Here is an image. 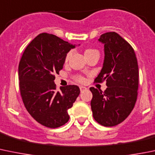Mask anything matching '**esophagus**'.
I'll return each instance as SVG.
<instances>
[{"mask_svg":"<svg viewBox=\"0 0 155 155\" xmlns=\"http://www.w3.org/2000/svg\"><path fill=\"white\" fill-rule=\"evenodd\" d=\"M79 88H80V91H84V90L87 89L86 87H85V86H82V85H81V86H79Z\"/></svg>","mask_w":155,"mask_h":155,"instance_id":"esophagus-1","label":"esophagus"}]
</instances>
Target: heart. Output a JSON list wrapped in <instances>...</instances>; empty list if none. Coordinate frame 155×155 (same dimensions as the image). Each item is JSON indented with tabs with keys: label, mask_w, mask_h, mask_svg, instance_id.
<instances>
[{
	"label": "heart",
	"mask_w": 155,
	"mask_h": 155,
	"mask_svg": "<svg viewBox=\"0 0 155 155\" xmlns=\"http://www.w3.org/2000/svg\"><path fill=\"white\" fill-rule=\"evenodd\" d=\"M94 51H97L94 50V49H86V50L85 51V55L89 54L92 53V52H94ZM70 53L67 54V56H66V58H65L66 61H68V59L70 58ZM76 80L78 81L79 82H83L84 81H85V79H84V78L82 77V76H78L76 77Z\"/></svg>",
	"instance_id": "obj_1"
}]
</instances>
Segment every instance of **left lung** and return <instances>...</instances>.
<instances>
[{
	"instance_id": "obj_1",
	"label": "left lung",
	"mask_w": 155,
	"mask_h": 155,
	"mask_svg": "<svg viewBox=\"0 0 155 155\" xmlns=\"http://www.w3.org/2000/svg\"><path fill=\"white\" fill-rule=\"evenodd\" d=\"M104 45V61L94 82L106 81L104 91L94 87L91 107L96 122L104 127L122 123L136 104L139 88V67L134 49L119 34L110 31L101 35Z\"/></svg>"
}]
</instances>
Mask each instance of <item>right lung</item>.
I'll return each mask as SVG.
<instances>
[{
	"mask_svg": "<svg viewBox=\"0 0 155 155\" xmlns=\"http://www.w3.org/2000/svg\"><path fill=\"white\" fill-rule=\"evenodd\" d=\"M73 48L54 35L41 33L28 45L19 61V89L25 107L38 123L48 128L68 122V110L80 93L75 85L58 91L54 82Z\"/></svg>",
	"mask_w": 155,
	"mask_h": 155,
	"instance_id": "right-lung-1",
	"label": "right lung"
}]
</instances>
